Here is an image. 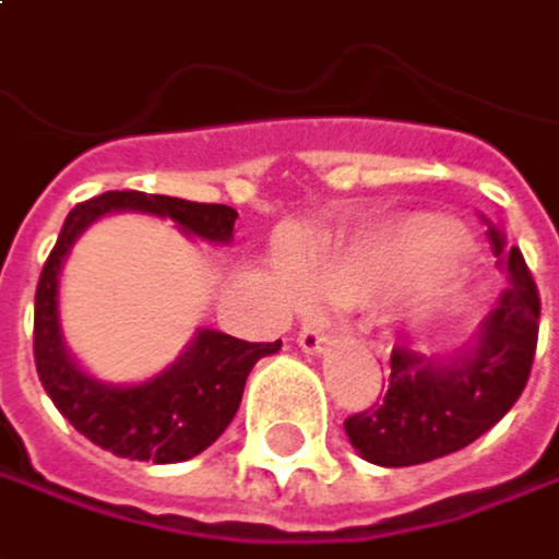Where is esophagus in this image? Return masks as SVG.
<instances>
[{"mask_svg": "<svg viewBox=\"0 0 559 559\" xmlns=\"http://www.w3.org/2000/svg\"><path fill=\"white\" fill-rule=\"evenodd\" d=\"M326 343H330V333L323 330V323L311 321L298 330V349L305 355H321L326 349Z\"/></svg>", "mask_w": 559, "mask_h": 559, "instance_id": "obj_1", "label": "esophagus"}]
</instances>
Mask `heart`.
<instances>
[{"instance_id":"obj_1","label":"heart","mask_w":559,"mask_h":559,"mask_svg":"<svg viewBox=\"0 0 559 559\" xmlns=\"http://www.w3.org/2000/svg\"><path fill=\"white\" fill-rule=\"evenodd\" d=\"M468 238L453 219L443 216H403L380 223L333 251L311 258V283L323 298L371 301L396 294L405 318H428L447 301L443 266L456 264ZM276 283L289 298H301L308 276L295 258L276 261Z\"/></svg>"}]
</instances>
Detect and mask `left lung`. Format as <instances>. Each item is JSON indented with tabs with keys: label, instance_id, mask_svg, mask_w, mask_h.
I'll return each mask as SVG.
<instances>
[{
	"label": "left lung",
	"instance_id": "left-lung-1",
	"mask_svg": "<svg viewBox=\"0 0 559 559\" xmlns=\"http://www.w3.org/2000/svg\"><path fill=\"white\" fill-rule=\"evenodd\" d=\"M497 264L507 273L490 314L456 352L428 358L396 346L383 403L346 418V433L361 460L403 468L450 456L488 433L522 396L538 346L542 301L522 251L490 223Z\"/></svg>",
	"mask_w": 559,
	"mask_h": 559
}]
</instances>
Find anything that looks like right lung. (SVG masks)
Listing matches in <instances>:
<instances>
[{
  "label": "right lung",
  "instance_id": "obj_1",
  "mask_svg": "<svg viewBox=\"0 0 559 559\" xmlns=\"http://www.w3.org/2000/svg\"><path fill=\"white\" fill-rule=\"evenodd\" d=\"M147 213L173 219L179 233L229 245L238 213L226 204H194L166 194L106 191L71 210L43 266L34 301V361L43 390L91 443L122 460L185 462L204 453L236 418L251 368L280 352L276 343H245L201 326L173 365L141 383H106L78 365L62 336L59 280L74 241L109 213Z\"/></svg>",
  "mask_w": 559,
  "mask_h": 559
}]
</instances>
